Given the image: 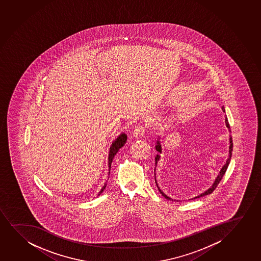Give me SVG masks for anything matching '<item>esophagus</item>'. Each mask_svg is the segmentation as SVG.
Here are the masks:
<instances>
[{"label": "esophagus", "mask_w": 261, "mask_h": 261, "mask_svg": "<svg viewBox=\"0 0 261 261\" xmlns=\"http://www.w3.org/2000/svg\"><path fill=\"white\" fill-rule=\"evenodd\" d=\"M146 131L145 125H136L134 130V136L138 137V136H142L144 135Z\"/></svg>", "instance_id": "34e87169"}]
</instances>
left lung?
I'll return each mask as SVG.
<instances>
[{"instance_id":"obj_1","label":"left lung","mask_w":261,"mask_h":261,"mask_svg":"<svg viewBox=\"0 0 261 261\" xmlns=\"http://www.w3.org/2000/svg\"><path fill=\"white\" fill-rule=\"evenodd\" d=\"M222 110H223V112H225V109H224V107H222ZM225 120H226V125H227V128L229 129V132H230V125H229V123H228V120H227V117H226V119H225ZM229 142H230V146H229V158L227 159V162H226V164L224 165L223 167H222V169L220 170V174L218 175L217 179H215L214 185H213L212 188H210L209 190H207V191H205L204 193L201 194L200 196H196L195 198H199V197H201V196H206V195H209V194L213 193L214 190H215V189H216L217 186H218V184L220 183V180H221V179H222V177L224 176V174H225L226 171H227V166H228V165H229V162H230L231 155H232V151H233V142H232V138H231V137L229 138ZM156 149L158 152L161 153V145H160V142H159V141L156 142ZM159 155H156V158H155V160H156V162H158V160H159ZM158 188H159V187H158ZM159 192L162 194L163 196H165L166 199L173 200L172 198H170V197H168V196H166V195H165V194L163 193L162 191H161V190H160L159 188ZM195 198H194V199H195Z\"/></svg>"}]
</instances>
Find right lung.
Masks as SVG:
<instances>
[{
  "label": "right lung",
  "instance_id": "right-lung-1",
  "mask_svg": "<svg viewBox=\"0 0 261 261\" xmlns=\"http://www.w3.org/2000/svg\"><path fill=\"white\" fill-rule=\"evenodd\" d=\"M125 142H126V136H125V134H122L116 139L115 142L112 143V147L110 149V153H109V167H110V170H111V166H112V159L115 156L116 153L119 151V149L124 146ZM105 187H106V185L102 187V190L99 192L98 196H100V194L102 193V191L105 190Z\"/></svg>",
  "mask_w": 261,
  "mask_h": 261
}]
</instances>
